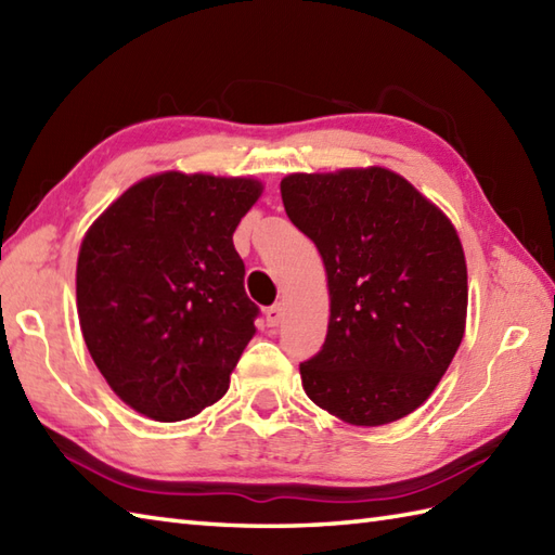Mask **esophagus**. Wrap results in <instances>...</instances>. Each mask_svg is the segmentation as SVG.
Wrapping results in <instances>:
<instances>
[{
  "label": "esophagus",
  "instance_id": "esophagus-1",
  "mask_svg": "<svg viewBox=\"0 0 555 555\" xmlns=\"http://www.w3.org/2000/svg\"><path fill=\"white\" fill-rule=\"evenodd\" d=\"M264 317L269 326H279L281 320H284V308H281V305H271V308L264 310Z\"/></svg>",
  "mask_w": 555,
  "mask_h": 555
}]
</instances>
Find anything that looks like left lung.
Segmentation results:
<instances>
[{
	"label": "left lung",
	"mask_w": 555,
	"mask_h": 555,
	"mask_svg": "<svg viewBox=\"0 0 555 555\" xmlns=\"http://www.w3.org/2000/svg\"><path fill=\"white\" fill-rule=\"evenodd\" d=\"M288 219L326 269L328 332L300 362L305 393L356 427L417 410L465 334L467 267L451 219L382 167L291 173Z\"/></svg>",
	"instance_id": "1"
}]
</instances>
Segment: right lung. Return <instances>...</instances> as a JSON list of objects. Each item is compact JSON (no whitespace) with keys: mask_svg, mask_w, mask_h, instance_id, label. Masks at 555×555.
Returning a JSON list of instances; mask_svg holds the SVG:
<instances>
[{"mask_svg":"<svg viewBox=\"0 0 555 555\" xmlns=\"http://www.w3.org/2000/svg\"><path fill=\"white\" fill-rule=\"evenodd\" d=\"M259 195L255 179L164 171L128 188L82 238L80 332L140 415L188 420L229 391L259 314L233 231Z\"/></svg>","mask_w":555,"mask_h":555,"instance_id":"add662e5","label":"right lung"}]
</instances>
